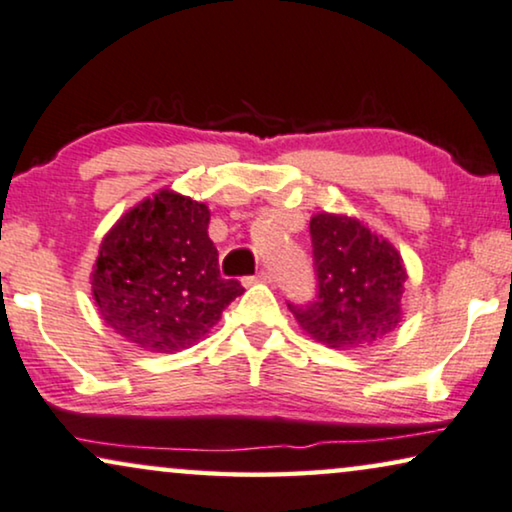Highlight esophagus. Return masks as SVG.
<instances>
[{
    "instance_id": "esophagus-1",
    "label": "esophagus",
    "mask_w": 512,
    "mask_h": 512,
    "mask_svg": "<svg viewBox=\"0 0 512 512\" xmlns=\"http://www.w3.org/2000/svg\"><path fill=\"white\" fill-rule=\"evenodd\" d=\"M252 281H264V283H269V281H271V271H269V269H262L260 274H257L255 278H245V283H252Z\"/></svg>"
}]
</instances>
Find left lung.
<instances>
[{"instance_id":"1","label":"left lung","mask_w":512,"mask_h":512,"mask_svg":"<svg viewBox=\"0 0 512 512\" xmlns=\"http://www.w3.org/2000/svg\"><path fill=\"white\" fill-rule=\"evenodd\" d=\"M319 295L288 304L302 331L328 347L354 349L390 335L401 321L406 267L392 243L359 219L319 212L309 222Z\"/></svg>"}]
</instances>
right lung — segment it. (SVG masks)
Here are the masks:
<instances>
[{
	"label": "right lung",
	"mask_w": 512,
	"mask_h": 512,
	"mask_svg": "<svg viewBox=\"0 0 512 512\" xmlns=\"http://www.w3.org/2000/svg\"><path fill=\"white\" fill-rule=\"evenodd\" d=\"M208 224V205L163 189L103 236L92 295L115 333L151 352H179L243 295L241 283L219 274Z\"/></svg>",
	"instance_id": "add662e5"
}]
</instances>
